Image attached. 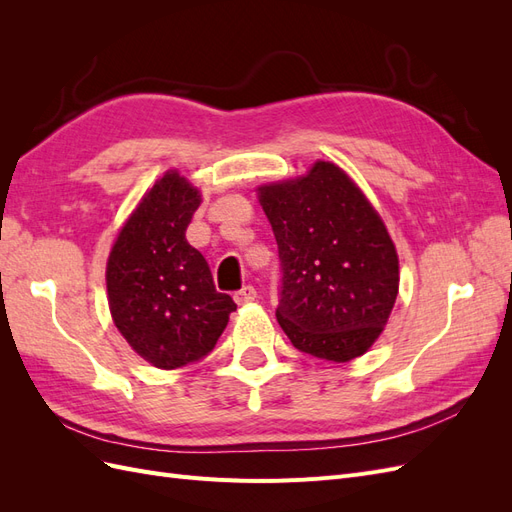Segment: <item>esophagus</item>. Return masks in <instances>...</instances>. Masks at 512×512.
Listing matches in <instances>:
<instances>
[{
	"instance_id": "1",
	"label": "esophagus",
	"mask_w": 512,
	"mask_h": 512,
	"mask_svg": "<svg viewBox=\"0 0 512 512\" xmlns=\"http://www.w3.org/2000/svg\"><path fill=\"white\" fill-rule=\"evenodd\" d=\"M258 299V292L254 286H243L239 292H235V301L239 305H247V303H254Z\"/></svg>"
}]
</instances>
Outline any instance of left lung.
<instances>
[{"instance_id":"left-lung-1","label":"left lung","mask_w":512,"mask_h":512,"mask_svg":"<svg viewBox=\"0 0 512 512\" xmlns=\"http://www.w3.org/2000/svg\"><path fill=\"white\" fill-rule=\"evenodd\" d=\"M256 192L282 260L277 322L292 346L335 363L363 356L399 292V256L380 213L344 168L324 160Z\"/></svg>"}]
</instances>
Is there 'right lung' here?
Returning <instances> with one entry per match:
<instances>
[{
  "mask_svg": "<svg viewBox=\"0 0 512 512\" xmlns=\"http://www.w3.org/2000/svg\"><path fill=\"white\" fill-rule=\"evenodd\" d=\"M200 190L170 168L141 196L106 260L108 309L143 361L177 369L203 359L237 305L215 290L205 256L185 239Z\"/></svg>",
  "mask_w": 512,
  "mask_h": 512,
  "instance_id": "add662e5",
  "label": "right lung"
}]
</instances>
